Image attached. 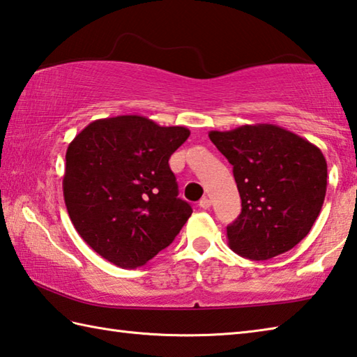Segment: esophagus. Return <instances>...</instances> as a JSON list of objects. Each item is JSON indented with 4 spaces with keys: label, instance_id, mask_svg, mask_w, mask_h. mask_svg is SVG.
<instances>
[{
    "label": "esophagus",
    "instance_id": "34e87169",
    "mask_svg": "<svg viewBox=\"0 0 357 357\" xmlns=\"http://www.w3.org/2000/svg\"><path fill=\"white\" fill-rule=\"evenodd\" d=\"M199 206L203 207V209H209V207L212 206V201H211L209 198H207V197H204V198H201Z\"/></svg>",
    "mask_w": 357,
    "mask_h": 357
}]
</instances>
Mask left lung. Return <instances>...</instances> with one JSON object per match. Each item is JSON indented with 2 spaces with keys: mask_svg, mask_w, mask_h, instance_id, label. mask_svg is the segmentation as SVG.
Segmentation results:
<instances>
[{
  "mask_svg": "<svg viewBox=\"0 0 357 357\" xmlns=\"http://www.w3.org/2000/svg\"><path fill=\"white\" fill-rule=\"evenodd\" d=\"M209 139L232 165L242 199L241 215L226 228L229 248L267 261L300 243L326 195L320 148L268 123L211 131Z\"/></svg>",
  "mask_w": 357,
  "mask_h": 357,
  "instance_id": "8db88e82",
  "label": "left lung"
}]
</instances>
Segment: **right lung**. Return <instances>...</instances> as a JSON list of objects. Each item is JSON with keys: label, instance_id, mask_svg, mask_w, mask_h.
<instances>
[{"label": "right lung", "instance_id": "obj_1", "mask_svg": "<svg viewBox=\"0 0 357 357\" xmlns=\"http://www.w3.org/2000/svg\"><path fill=\"white\" fill-rule=\"evenodd\" d=\"M189 135L184 126L119 115L92 121L71 140L63 199L77 234L106 261L142 267L192 215L168 165Z\"/></svg>", "mask_w": 357, "mask_h": 357}]
</instances>
